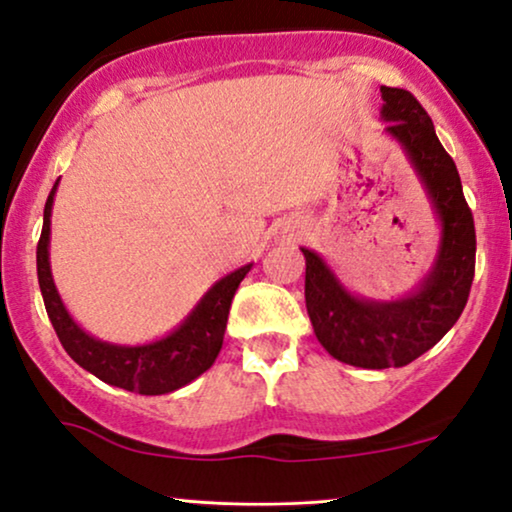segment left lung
I'll list each match as a JSON object with an SVG mask.
<instances>
[{"label":"left lung","instance_id":"left-lung-1","mask_svg":"<svg viewBox=\"0 0 512 512\" xmlns=\"http://www.w3.org/2000/svg\"><path fill=\"white\" fill-rule=\"evenodd\" d=\"M380 93L384 130L408 153L443 226L436 263L417 291L380 303L352 296L324 258L312 249H300L314 335L333 359L370 370L408 366L429 352L457 324L475 275V226L457 165L415 95L387 86Z\"/></svg>","mask_w":512,"mask_h":512}]
</instances>
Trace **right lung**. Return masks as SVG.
Wrapping results in <instances>:
<instances>
[{"label":"right lung","instance_id":"1","mask_svg":"<svg viewBox=\"0 0 512 512\" xmlns=\"http://www.w3.org/2000/svg\"><path fill=\"white\" fill-rule=\"evenodd\" d=\"M55 188H58V181H55L44 207V228H41L37 244V275L48 319H51L65 352L81 368L100 377L102 382L111 384V387L137 391V394L144 396L170 394V391L186 387L188 382H193L195 377L212 368L223 345L230 303H233L237 286L251 270V263L219 279L200 298L193 312L181 321V326L174 328L165 338L137 347L102 342L88 335L69 317L67 307L62 305L60 293L53 284L48 242H51V209Z\"/></svg>","mask_w":512,"mask_h":512}]
</instances>
